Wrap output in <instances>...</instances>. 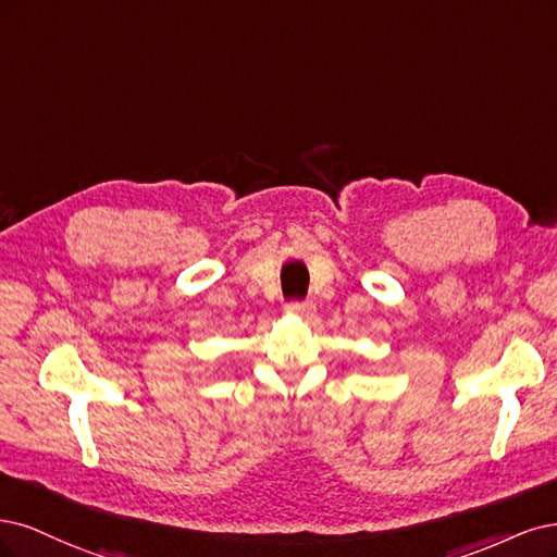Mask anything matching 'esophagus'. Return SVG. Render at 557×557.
Masks as SVG:
<instances>
[{"label": "esophagus", "instance_id": "obj_1", "mask_svg": "<svg viewBox=\"0 0 557 557\" xmlns=\"http://www.w3.org/2000/svg\"><path fill=\"white\" fill-rule=\"evenodd\" d=\"M286 312L296 314V317H300V319H312L314 312H317V308H314L312 302H292V305H286Z\"/></svg>", "mask_w": 557, "mask_h": 557}]
</instances>
